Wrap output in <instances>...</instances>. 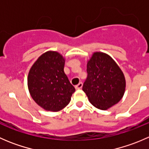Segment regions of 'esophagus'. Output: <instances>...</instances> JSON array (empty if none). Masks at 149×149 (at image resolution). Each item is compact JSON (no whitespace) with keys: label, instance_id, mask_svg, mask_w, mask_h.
<instances>
[{"label":"esophagus","instance_id":"esophagus-1","mask_svg":"<svg viewBox=\"0 0 149 149\" xmlns=\"http://www.w3.org/2000/svg\"><path fill=\"white\" fill-rule=\"evenodd\" d=\"M82 86H83V83H82V82H80L79 84L75 86V88H76V89H81V88H82Z\"/></svg>","mask_w":149,"mask_h":149}]
</instances>
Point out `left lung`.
<instances>
[{
    "instance_id": "8db88e82",
    "label": "left lung",
    "mask_w": 149,
    "mask_h": 149,
    "mask_svg": "<svg viewBox=\"0 0 149 149\" xmlns=\"http://www.w3.org/2000/svg\"><path fill=\"white\" fill-rule=\"evenodd\" d=\"M86 71L82 89L91 104L106 110L121 100L125 89V79L110 56L94 52L87 63Z\"/></svg>"
}]
</instances>
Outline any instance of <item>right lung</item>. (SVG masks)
<instances>
[{"instance_id": "obj_1", "label": "right lung", "mask_w": 149, "mask_h": 149, "mask_svg": "<svg viewBox=\"0 0 149 149\" xmlns=\"http://www.w3.org/2000/svg\"><path fill=\"white\" fill-rule=\"evenodd\" d=\"M65 59L57 52L42 55L31 68L29 91L36 103L47 111L61 110L68 104L75 88L64 72Z\"/></svg>"}]
</instances>
